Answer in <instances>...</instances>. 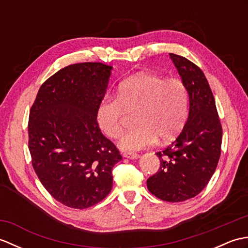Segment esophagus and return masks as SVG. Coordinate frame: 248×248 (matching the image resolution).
Here are the masks:
<instances>
[{"label": "esophagus", "mask_w": 248, "mask_h": 248, "mask_svg": "<svg viewBox=\"0 0 248 248\" xmlns=\"http://www.w3.org/2000/svg\"><path fill=\"white\" fill-rule=\"evenodd\" d=\"M124 156L127 157V159H131V160H134V159H138L140 156L138 154H134V152H124Z\"/></svg>", "instance_id": "34e87169"}]
</instances>
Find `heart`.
<instances>
[{"label":"heart","instance_id":"1","mask_svg":"<svg viewBox=\"0 0 248 248\" xmlns=\"http://www.w3.org/2000/svg\"><path fill=\"white\" fill-rule=\"evenodd\" d=\"M124 108L139 109L136 125L118 146L124 151H139L154 146L159 139L170 141L181 132L188 116V92L179 78L145 72L119 85L117 98H107L97 109L100 129L112 139L123 133Z\"/></svg>","mask_w":248,"mask_h":248}]
</instances>
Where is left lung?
I'll return each instance as SVG.
<instances>
[{
  "label": "left lung",
  "instance_id": "left-lung-1",
  "mask_svg": "<svg viewBox=\"0 0 248 248\" xmlns=\"http://www.w3.org/2000/svg\"><path fill=\"white\" fill-rule=\"evenodd\" d=\"M188 92L186 124L176 140L156 152L161 165L147 180V187L164 202L193 198L207 186L217 170L222 146V124L204 73L191 61L170 53Z\"/></svg>",
  "mask_w": 248,
  "mask_h": 248
}]
</instances>
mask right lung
<instances>
[{"mask_svg":"<svg viewBox=\"0 0 248 248\" xmlns=\"http://www.w3.org/2000/svg\"><path fill=\"white\" fill-rule=\"evenodd\" d=\"M112 69L101 62L62 68L41 85L31 108V164L51 196L69 208L86 209L107 197L113 167L123 160L97 121Z\"/></svg>","mask_w":248,"mask_h":248,"instance_id":"add662e5","label":"right lung"}]
</instances>
